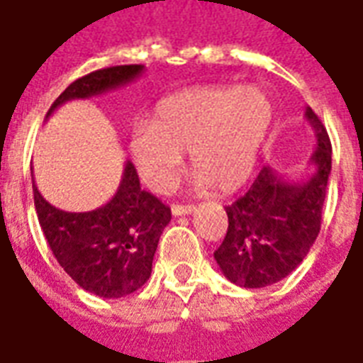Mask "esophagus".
I'll return each mask as SVG.
<instances>
[{
    "instance_id": "obj_1",
    "label": "esophagus",
    "mask_w": 363,
    "mask_h": 363,
    "mask_svg": "<svg viewBox=\"0 0 363 363\" xmlns=\"http://www.w3.org/2000/svg\"><path fill=\"white\" fill-rule=\"evenodd\" d=\"M171 212H173V216L177 218V216H189V213L194 212V206L192 204H173V208H171Z\"/></svg>"
}]
</instances>
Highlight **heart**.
<instances>
[{"instance_id":"obj_1","label":"heart","mask_w":363,"mask_h":363,"mask_svg":"<svg viewBox=\"0 0 363 363\" xmlns=\"http://www.w3.org/2000/svg\"><path fill=\"white\" fill-rule=\"evenodd\" d=\"M272 103L259 87L202 85L161 99L153 122L138 120L130 153L145 186L173 189L190 151L198 186L233 192L251 177L272 124Z\"/></svg>"}]
</instances>
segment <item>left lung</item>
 <instances>
[{
  "label": "left lung",
  "instance_id": "obj_1",
  "mask_svg": "<svg viewBox=\"0 0 363 363\" xmlns=\"http://www.w3.org/2000/svg\"><path fill=\"white\" fill-rule=\"evenodd\" d=\"M305 118L315 132L313 173L303 181H288L264 167L247 194L225 208L228 233L213 259L223 276L241 288H267L284 280L319 235L333 147L311 106L305 108Z\"/></svg>",
  "mask_w": 363,
  "mask_h": 363
}]
</instances>
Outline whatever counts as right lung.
<instances>
[{"mask_svg":"<svg viewBox=\"0 0 363 363\" xmlns=\"http://www.w3.org/2000/svg\"><path fill=\"white\" fill-rule=\"evenodd\" d=\"M143 66L96 69L74 82L54 101L46 118L67 101L91 99L135 82ZM33 177V167H30ZM38 223L54 257L72 280L93 296L116 299L150 280L159 237L171 210L140 186L135 167L126 161L118 190L91 212H66L46 202L33 181Z\"/></svg>","mask_w":363,"mask_h":363,"instance_id":"right-lung-1","label":"right lung"}]
</instances>
